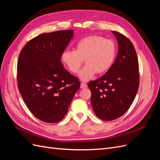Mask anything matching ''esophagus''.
<instances>
[{
    "label": "esophagus",
    "mask_w": 160,
    "mask_h": 160,
    "mask_svg": "<svg viewBox=\"0 0 160 160\" xmlns=\"http://www.w3.org/2000/svg\"><path fill=\"white\" fill-rule=\"evenodd\" d=\"M87 87H88V85H87L85 83H84V82H82V83H81V89H85L87 88Z\"/></svg>",
    "instance_id": "esophagus-1"
}]
</instances>
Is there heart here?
Segmentation results:
<instances>
[{
  "label": "heart",
  "mask_w": 160,
  "mask_h": 160,
  "mask_svg": "<svg viewBox=\"0 0 160 160\" xmlns=\"http://www.w3.org/2000/svg\"><path fill=\"white\" fill-rule=\"evenodd\" d=\"M116 45L110 39L91 35L81 38L75 45V50L65 49L61 54L62 62L72 72H78L85 59V65L79 77L83 81L107 71L113 65L116 56Z\"/></svg>",
  "instance_id": "heart-1"
}]
</instances>
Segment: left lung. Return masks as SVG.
Segmentation results:
<instances>
[{
  "label": "left lung",
  "mask_w": 160,
  "mask_h": 160,
  "mask_svg": "<svg viewBox=\"0 0 160 160\" xmlns=\"http://www.w3.org/2000/svg\"><path fill=\"white\" fill-rule=\"evenodd\" d=\"M117 39L119 50L115 61L102 77L91 81V103L95 115L104 121L122 116L130 108L139 84L136 51L129 38L111 31Z\"/></svg>",
  "instance_id": "1"
}]
</instances>
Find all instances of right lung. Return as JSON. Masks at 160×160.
Returning <instances> with one entry per match:
<instances>
[{"label":"right lung","instance_id":"obj_1","mask_svg":"<svg viewBox=\"0 0 160 160\" xmlns=\"http://www.w3.org/2000/svg\"><path fill=\"white\" fill-rule=\"evenodd\" d=\"M73 30L42 33L22 48L17 63L18 88L27 108L42 122L64 118L77 90L78 78L64 69L61 54Z\"/></svg>","mask_w":160,"mask_h":160}]
</instances>
